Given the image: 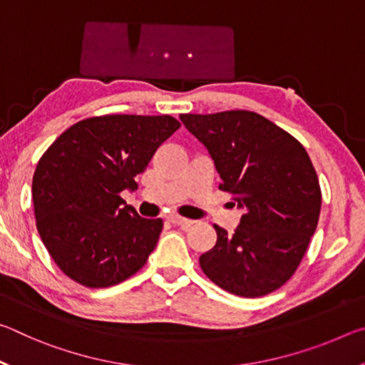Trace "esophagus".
Here are the masks:
<instances>
[{
  "instance_id": "1",
  "label": "esophagus",
  "mask_w": 365,
  "mask_h": 365,
  "mask_svg": "<svg viewBox=\"0 0 365 365\" xmlns=\"http://www.w3.org/2000/svg\"><path fill=\"white\" fill-rule=\"evenodd\" d=\"M168 219H169V222H172V224H174V225L190 227V225H193V224H195V220H191V219H185V217H182V215H177V214H170Z\"/></svg>"
}]
</instances>
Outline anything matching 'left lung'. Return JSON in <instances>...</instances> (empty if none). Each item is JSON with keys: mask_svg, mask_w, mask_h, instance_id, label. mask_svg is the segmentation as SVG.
<instances>
[{"mask_svg": "<svg viewBox=\"0 0 365 365\" xmlns=\"http://www.w3.org/2000/svg\"><path fill=\"white\" fill-rule=\"evenodd\" d=\"M207 148L219 188L243 209L233 233L219 225L214 248L200 257L209 280L245 298L269 294L298 269L316 232L322 193L298 140L251 110L180 114Z\"/></svg>", "mask_w": 365, "mask_h": 365, "instance_id": "1", "label": "left lung"}]
</instances>
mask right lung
Listing matches in <instances>:
<instances>
[{"label":"right lung","instance_id":"obj_1","mask_svg":"<svg viewBox=\"0 0 365 365\" xmlns=\"http://www.w3.org/2000/svg\"><path fill=\"white\" fill-rule=\"evenodd\" d=\"M178 127L172 115L90 117L40 158L32 182L36 230L69 279L108 288L146 264L163 220L141 217L120 193L138 187L135 177Z\"/></svg>","mask_w":365,"mask_h":365}]
</instances>
